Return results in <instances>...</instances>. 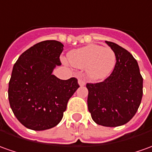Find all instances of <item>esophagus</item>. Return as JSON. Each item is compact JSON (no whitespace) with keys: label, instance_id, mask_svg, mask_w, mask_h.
Segmentation results:
<instances>
[{"label":"esophagus","instance_id":"1","mask_svg":"<svg viewBox=\"0 0 152 152\" xmlns=\"http://www.w3.org/2000/svg\"><path fill=\"white\" fill-rule=\"evenodd\" d=\"M78 84L80 85V86H85V85H86V81H85L83 79L80 78V79L78 80Z\"/></svg>","mask_w":152,"mask_h":152}]
</instances>
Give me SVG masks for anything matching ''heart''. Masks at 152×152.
Returning <instances> with one entry per match:
<instances>
[{
    "label": "heart",
    "instance_id": "1",
    "mask_svg": "<svg viewBox=\"0 0 152 152\" xmlns=\"http://www.w3.org/2000/svg\"><path fill=\"white\" fill-rule=\"evenodd\" d=\"M68 61L74 67L86 69L90 79H106L113 72L116 64V56L110 47L89 45L68 53Z\"/></svg>",
    "mask_w": 152,
    "mask_h": 152
}]
</instances>
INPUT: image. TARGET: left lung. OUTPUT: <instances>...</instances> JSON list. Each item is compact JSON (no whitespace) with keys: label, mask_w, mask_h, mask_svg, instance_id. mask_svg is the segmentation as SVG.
Instances as JSON below:
<instances>
[{"label":"left lung","mask_w":152,"mask_h":152,"mask_svg":"<svg viewBox=\"0 0 152 152\" xmlns=\"http://www.w3.org/2000/svg\"><path fill=\"white\" fill-rule=\"evenodd\" d=\"M116 64L109 77L99 83H87V106L98 125L115 127L127 123L137 113L143 95V78L136 59L128 50L111 41Z\"/></svg>","instance_id":"8db88e82"}]
</instances>
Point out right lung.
I'll use <instances>...</instances> for the list:
<instances>
[{
	"instance_id": "obj_1",
	"label": "right lung",
	"mask_w": 152,
	"mask_h": 152,
	"mask_svg": "<svg viewBox=\"0 0 152 152\" xmlns=\"http://www.w3.org/2000/svg\"><path fill=\"white\" fill-rule=\"evenodd\" d=\"M63 46L53 40L39 42L20 55L13 66L9 102L15 117L28 129L44 131L58 125L79 87L75 77L61 80L52 75L61 65Z\"/></svg>"
}]
</instances>
